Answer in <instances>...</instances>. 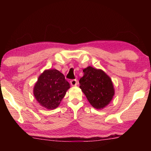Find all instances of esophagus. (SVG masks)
<instances>
[{
    "label": "esophagus",
    "mask_w": 151,
    "mask_h": 151,
    "mask_svg": "<svg viewBox=\"0 0 151 151\" xmlns=\"http://www.w3.org/2000/svg\"><path fill=\"white\" fill-rule=\"evenodd\" d=\"M70 85L72 86H76L78 85V81L77 80H76V79H73V80L70 81Z\"/></svg>",
    "instance_id": "obj_1"
}]
</instances>
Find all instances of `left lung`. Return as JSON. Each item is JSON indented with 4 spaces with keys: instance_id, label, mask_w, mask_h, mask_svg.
Returning <instances> with one entry per match:
<instances>
[{
    "instance_id": "obj_1",
    "label": "left lung",
    "mask_w": 151,
    "mask_h": 151,
    "mask_svg": "<svg viewBox=\"0 0 151 151\" xmlns=\"http://www.w3.org/2000/svg\"><path fill=\"white\" fill-rule=\"evenodd\" d=\"M80 78V88L94 108L103 109L111 103L114 88L110 76L103 70L88 66L83 69Z\"/></svg>"
}]
</instances>
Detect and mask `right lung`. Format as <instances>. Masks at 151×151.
<instances>
[{
  "instance_id": "add662e5",
  "label": "right lung",
  "mask_w": 151,
  "mask_h": 151,
  "mask_svg": "<svg viewBox=\"0 0 151 151\" xmlns=\"http://www.w3.org/2000/svg\"><path fill=\"white\" fill-rule=\"evenodd\" d=\"M70 84L60 71L50 68L43 71L33 88L35 98L40 106L53 110L59 106Z\"/></svg>"
}]
</instances>
